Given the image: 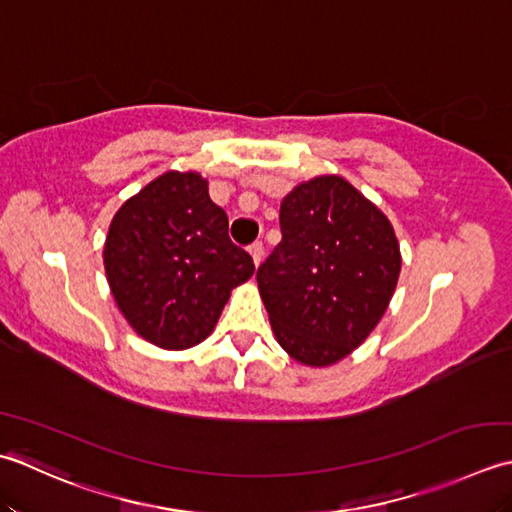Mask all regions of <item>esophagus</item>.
Wrapping results in <instances>:
<instances>
[{"instance_id": "1", "label": "esophagus", "mask_w": 512, "mask_h": 512, "mask_svg": "<svg viewBox=\"0 0 512 512\" xmlns=\"http://www.w3.org/2000/svg\"><path fill=\"white\" fill-rule=\"evenodd\" d=\"M249 249V254H252V258H254V263L258 265L260 260H263V254H265V249H263V243L260 241H256V243H252L247 247Z\"/></svg>"}]
</instances>
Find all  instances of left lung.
I'll list each match as a JSON object with an SVG mask.
<instances>
[{
  "instance_id": "obj_1",
  "label": "left lung",
  "mask_w": 512,
  "mask_h": 512,
  "mask_svg": "<svg viewBox=\"0 0 512 512\" xmlns=\"http://www.w3.org/2000/svg\"><path fill=\"white\" fill-rule=\"evenodd\" d=\"M280 241L256 271L271 329L291 358L327 367L360 347L398 285L389 218L342 176H316L280 205Z\"/></svg>"
}]
</instances>
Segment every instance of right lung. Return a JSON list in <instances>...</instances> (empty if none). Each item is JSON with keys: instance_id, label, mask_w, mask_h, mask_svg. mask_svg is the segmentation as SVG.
<instances>
[{"instance_id": "add662e5", "label": "right lung", "mask_w": 512, "mask_h": 512, "mask_svg": "<svg viewBox=\"0 0 512 512\" xmlns=\"http://www.w3.org/2000/svg\"><path fill=\"white\" fill-rule=\"evenodd\" d=\"M114 302L141 338L190 349L210 336L254 260L196 172H165L114 214L103 247Z\"/></svg>"}]
</instances>
